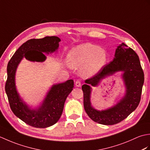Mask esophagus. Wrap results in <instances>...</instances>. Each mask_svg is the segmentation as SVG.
Masks as SVG:
<instances>
[{
	"mask_svg": "<svg viewBox=\"0 0 150 150\" xmlns=\"http://www.w3.org/2000/svg\"><path fill=\"white\" fill-rule=\"evenodd\" d=\"M75 86L77 87H80L81 86V82L79 81V80L78 81H77L75 82Z\"/></svg>",
	"mask_w": 150,
	"mask_h": 150,
	"instance_id": "esophagus-1",
	"label": "esophagus"
}]
</instances>
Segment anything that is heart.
<instances>
[{"label":"heart","instance_id":"b5f03b06","mask_svg":"<svg viewBox=\"0 0 150 150\" xmlns=\"http://www.w3.org/2000/svg\"><path fill=\"white\" fill-rule=\"evenodd\" d=\"M108 55L106 50L90 43L82 44L70 51L68 60L72 68H79L82 77H93L106 64Z\"/></svg>","mask_w":150,"mask_h":150}]
</instances>
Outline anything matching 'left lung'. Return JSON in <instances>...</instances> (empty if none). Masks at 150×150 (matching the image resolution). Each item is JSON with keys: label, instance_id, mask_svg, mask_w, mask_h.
<instances>
[{"label": "left lung", "instance_id": "left-lung-1", "mask_svg": "<svg viewBox=\"0 0 150 150\" xmlns=\"http://www.w3.org/2000/svg\"><path fill=\"white\" fill-rule=\"evenodd\" d=\"M122 71L126 87L125 96L115 105L104 110H97L91 103V87H95L108 76ZM144 75L139 56L124 43L117 46L112 61L104 66L94 77L85 81L82 90L84 94V107L91 120L104 125H113L125 119L137 108L141 100Z\"/></svg>", "mask_w": 150, "mask_h": 150}]
</instances>
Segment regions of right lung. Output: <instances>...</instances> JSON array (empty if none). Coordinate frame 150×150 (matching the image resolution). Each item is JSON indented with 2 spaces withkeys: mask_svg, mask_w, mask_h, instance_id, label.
Listing matches in <instances>:
<instances>
[{
  "mask_svg": "<svg viewBox=\"0 0 150 150\" xmlns=\"http://www.w3.org/2000/svg\"><path fill=\"white\" fill-rule=\"evenodd\" d=\"M60 41L59 38L55 36L30 39L16 51L8 64L5 91L9 106L16 116L35 128H47L59 120L66 98L74 87V82L70 79L53 84L40 106L33 109L26 104L18 93L15 85L16 71L23 58L31 62H44L46 57L43 53L49 54L57 52Z\"/></svg>",
  "mask_w": 150,
  "mask_h": 150,
  "instance_id": "1",
  "label": "right lung"
}]
</instances>
